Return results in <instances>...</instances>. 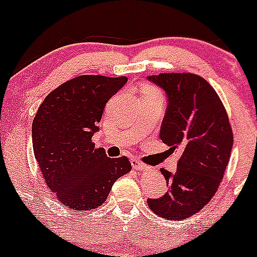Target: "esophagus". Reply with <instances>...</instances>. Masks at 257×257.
Listing matches in <instances>:
<instances>
[{
    "instance_id": "obj_1",
    "label": "esophagus",
    "mask_w": 257,
    "mask_h": 257,
    "mask_svg": "<svg viewBox=\"0 0 257 257\" xmlns=\"http://www.w3.org/2000/svg\"><path fill=\"white\" fill-rule=\"evenodd\" d=\"M132 166H133L134 170H137V171H145V170H148V167H146V166H144L143 163L140 162V161L138 160V159H132Z\"/></svg>"
}]
</instances>
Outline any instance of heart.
Wrapping results in <instances>:
<instances>
[{
  "label": "heart",
  "mask_w": 257,
  "mask_h": 257,
  "mask_svg": "<svg viewBox=\"0 0 257 257\" xmlns=\"http://www.w3.org/2000/svg\"><path fill=\"white\" fill-rule=\"evenodd\" d=\"M146 91H156V90L151 89V87H148V89H146Z\"/></svg>",
  "instance_id": "heart-1"
}]
</instances>
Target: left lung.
<instances>
[{
  "label": "left lung",
  "instance_id": "left-lung-1",
  "mask_svg": "<svg viewBox=\"0 0 257 257\" xmlns=\"http://www.w3.org/2000/svg\"><path fill=\"white\" fill-rule=\"evenodd\" d=\"M148 79L168 97L161 140L182 150L176 173L161 170L167 193L148 199V205L162 218L179 221L199 212L216 194L232 151V128L223 103L204 78L161 73Z\"/></svg>",
  "mask_w": 257,
  "mask_h": 257
}]
</instances>
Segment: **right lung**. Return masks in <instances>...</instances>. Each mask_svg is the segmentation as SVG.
I'll return each mask as SVG.
<instances>
[{"mask_svg": "<svg viewBox=\"0 0 257 257\" xmlns=\"http://www.w3.org/2000/svg\"><path fill=\"white\" fill-rule=\"evenodd\" d=\"M126 77L80 75L45 97L33 120V149L47 187L77 212L106 201L112 185L132 170L125 156L107 157L91 138L98 132L107 101Z\"/></svg>", "mask_w": 257, "mask_h": 257, "instance_id": "obj_1", "label": "right lung"}]
</instances>
